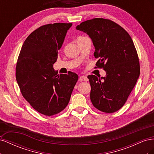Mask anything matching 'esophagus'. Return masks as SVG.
<instances>
[{
  "mask_svg": "<svg viewBox=\"0 0 154 154\" xmlns=\"http://www.w3.org/2000/svg\"><path fill=\"white\" fill-rule=\"evenodd\" d=\"M79 80H80V82H87L88 80V79L87 78V76H80V78H79Z\"/></svg>",
  "mask_w": 154,
  "mask_h": 154,
  "instance_id": "obj_1",
  "label": "esophagus"
}]
</instances>
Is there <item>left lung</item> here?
<instances>
[{"label": "left lung", "instance_id": "left-lung-1", "mask_svg": "<svg viewBox=\"0 0 154 154\" xmlns=\"http://www.w3.org/2000/svg\"><path fill=\"white\" fill-rule=\"evenodd\" d=\"M76 28L89 36L95 48L94 57L99 58L96 66L106 72L105 77L87 76L92 105L103 112L118 111L127 101L140 74L132 39L122 27L105 18L88 20Z\"/></svg>", "mask_w": 154, "mask_h": 154}]
</instances>
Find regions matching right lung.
<instances>
[{
	"instance_id": "add662e5",
	"label": "right lung",
	"mask_w": 154,
	"mask_h": 154,
	"mask_svg": "<svg viewBox=\"0 0 154 154\" xmlns=\"http://www.w3.org/2000/svg\"><path fill=\"white\" fill-rule=\"evenodd\" d=\"M71 26V23H54L38 27L27 36L18 56L16 79L22 94L45 116L66 108L78 81L76 73L58 74L53 68Z\"/></svg>"
}]
</instances>
